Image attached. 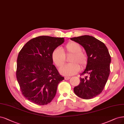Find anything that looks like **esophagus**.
Listing matches in <instances>:
<instances>
[{"label": "esophagus", "instance_id": "esophagus-1", "mask_svg": "<svg viewBox=\"0 0 124 124\" xmlns=\"http://www.w3.org/2000/svg\"><path fill=\"white\" fill-rule=\"evenodd\" d=\"M70 78L69 76H65V79H66V80H68V79H69Z\"/></svg>", "mask_w": 124, "mask_h": 124}]
</instances>
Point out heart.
<instances>
[{
  "label": "heart",
  "instance_id": "1",
  "mask_svg": "<svg viewBox=\"0 0 124 124\" xmlns=\"http://www.w3.org/2000/svg\"><path fill=\"white\" fill-rule=\"evenodd\" d=\"M67 54H72L69 62L71 63L62 66L59 69L60 73L65 76H71L76 74L80 70L79 64L82 68L86 67L88 61L87 55L83 52L81 46L77 42L71 41L66 46ZM51 58L57 67L62 66L66 61V55L59 47L55 48L51 53Z\"/></svg>",
  "mask_w": 124,
  "mask_h": 124
}]
</instances>
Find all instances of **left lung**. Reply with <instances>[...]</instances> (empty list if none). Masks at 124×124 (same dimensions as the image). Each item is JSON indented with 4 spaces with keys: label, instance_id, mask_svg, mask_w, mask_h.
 Returning <instances> with one entry per match:
<instances>
[{
    "label": "left lung",
    "instance_id": "8db88e82",
    "mask_svg": "<svg viewBox=\"0 0 124 124\" xmlns=\"http://www.w3.org/2000/svg\"><path fill=\"white\" fill-rule=\"evenodd\" d=\"M82 45L86 50L88 61L86 69L80 75L88 74L89 78H80L79 84L74 88L75 94L89 100L103 91L110 74L111 56L103 42L89 35L71 38Z\"/></svg>",
    "mask_w": 124,
    "mask_h": 124
}]
</instances>
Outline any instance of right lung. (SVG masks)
Listing matches in <instances>:
<instances>
[{
  "mask_svg": "<svg viewBox=\"0 0 124 124\" xmlns=\"http://www.w3.org/2000/svg\"><path fill=\"white\" fill-rule=\"evenodd\" d=\"M63 41V38L38 36L27 42L19 52L17 80L23 96L34 104L50 103L64 79L51 58L53 50Z\"/></svg>",
  "mask_w": 124,
  "mask_h": 124,
  "instance_id": "add662e5",
  "label": "right lung"
}]
</instances>
